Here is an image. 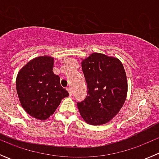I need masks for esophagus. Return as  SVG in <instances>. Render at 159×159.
Instances as JSON below:
<instances>
[{"label":"esophagus","mask_w":159,"mask_h":159,"mask_svg":"<svg viewBox=\"0 0 159 159\" xmlns=\"http://www.w3.org/2000/svg\"><path fill=\"white\" fill-rule=\"evenodd\" d=\"M67 91H68V93H69L70 95H71L72 91H71V89H70V87H68V88H67Z\"/></svg>","instance_id":"obj_1"}]
</instances>
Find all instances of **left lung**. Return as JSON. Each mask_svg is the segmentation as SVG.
Here are the masks:
<instances>
[{
    "mask_svg": "<svg viewBox=\"0 0 159 159\" xmlns=\"http://www.w3.org/2000/svg\"><path fill=\"white\" fill-rule=\"evenodd\" d=\"M87 82L85 99L78 102V110L88 124L101 125L111 121L126 100L128 82L119 59L93 53L81 62Z\"/></svg>",
    "mask_w": 159,
    "mask_h": 159,
    "instance_id": "1",
    "label": "left lung"
}]
</instances>
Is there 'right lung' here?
Segmentation results:
<instances>
[{"label":"right lung","mask_w":159,"mask_h":159,"mask_svg":"<svg viewBox=\"0 0 159 159\" xmlns=\"http://www.w3.org/2000/svg\"><path fill=\"white\" fill-rule=\"evenodd\" d=\"M54 57L40 56L30 60L19 70L16 89L25 111L38 120L54 114L61 99L69 95L61 86L60 78L54 74Z\"/></svg>","instance_id":"1"}]
</instances>
